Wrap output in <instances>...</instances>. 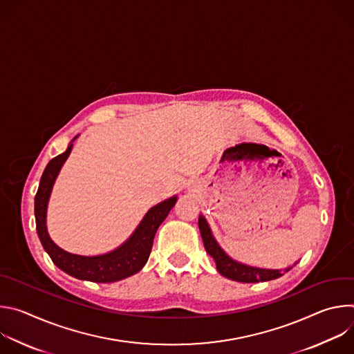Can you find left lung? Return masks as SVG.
<instances>
[{
    "instance_id": "1",
    "label": "left lung",
    "mask_w": 354,
    "mask_h": 354,
    "mask_svg": "<svg viewBox=\"0 0 354 354\" xmlns=\"http://www.w3.org/2000/svg\"><path fill=\"white\" fill-rule=\"evenodd\" d=\"M198 230L203 238L205 248L207 254L216 261L217 270L224 276L235 281L241 283H258V281H269L274 280L284 274V272H288L291 268H287L283 270H272V269H261L248 266L243 263H239L230 258L225 252L221 249V246L217 243L216 238L212 234V230L203 216H198Z\"/></svg>"
}]
</instances>
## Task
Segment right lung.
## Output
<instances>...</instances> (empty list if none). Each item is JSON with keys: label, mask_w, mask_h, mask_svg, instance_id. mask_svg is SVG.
I'll list each match as a JSON object with an SVG mask.
<instances>
[{"label": "right lung", "mask_w": 354, "mask_h": 354, "mask_svg": "<svg viewBox=\"0 0 354 354\" xmlns=\"http://www.w3.org/2000/svg\"><path fill=\"white\" fill-rule=\"evenodd\" d=\"M77 137L71 140L64 153L55 157L43 171L39 189L35 196V218L37 235L44 250L52 258L53 263L67 274L80 280H88L93 283L119 281L136 274L144 268L151 254L156 232L169 214L171 209L175 206L178 197L172 196L161 201L157 206L151 207L136 228V231L130 235V238L115 250L108 252V254L96 257H82L70 254V252L62 249L48 236L46 227V214L50 193H52L53 185L63 164L71 153L73 141Z\"/></svg>", "instance_id": "add662e5"}]
</instances>
